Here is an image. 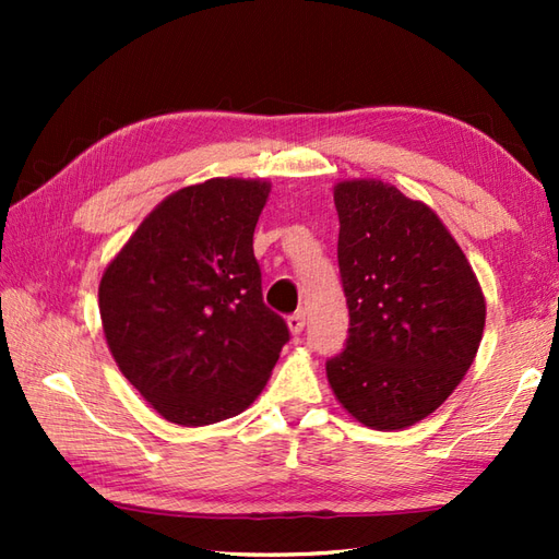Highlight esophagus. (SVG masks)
<instances>
[{"mask_svg":"<svg viewBox=\"0 0 559 559\" xmlns=\"http://www.w3.org/2000/svg\"><path fill=\"white\" fill-rule=\"evenodd\" d=\"M288 329H290V334H293V336L302 334V329H305V312H295V314H290V317H288Z\"/></svg>","mask_w":559,"mask_h":559,"instance_id":"1","label":"esophagus"}]
</instances>
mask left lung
Listing matches in <instances>:
<instances>
[{
	"label": "left lung",
	"mask_w": 559,
	"mask_h": 559,
	"mask_svg": "<svg viewBox=\"0 0 559 559\" xmlns=\"http://www.w3.org/2000/svg\"><path fill=\"white\" fill-rule=\"evenodd\" d=\"M338 269L350 329L326 362L355 420L403 430L435 413L476 358L485 298L437 213L382 180H343Z\"/></svg>",
	"instance_id": "8db88e82"
}]
</instances>
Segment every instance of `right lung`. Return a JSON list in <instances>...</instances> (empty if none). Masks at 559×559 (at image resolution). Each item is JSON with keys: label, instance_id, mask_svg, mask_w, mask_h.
I'll return each mask as SVG.
<instances>
[{"label": "right lung", "instance_id": "obj_1", "mask_svg": "<svg viewBox=\"0 0 559 559\" xmlns=\"http://www.w3.org/2000/svg\"><path fill=\"white\" fill-rule=\"evenodd\" d=\"M269 192L242 177L177 189L103 271L112 358L175 425H213L252 406L290 338L261 298L252 247Z\"/></svg>", "mask_w": 559, "mask_h": 559}]
</instances>
